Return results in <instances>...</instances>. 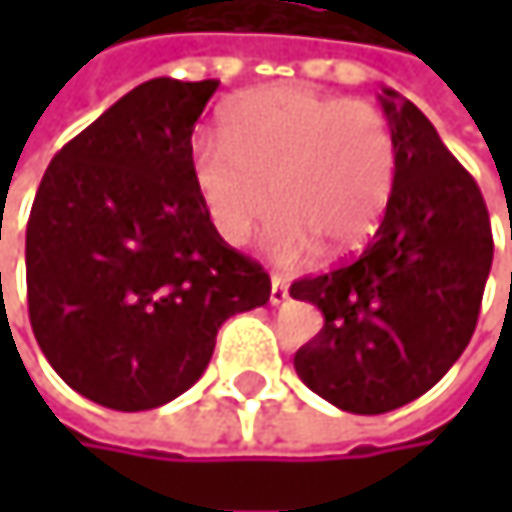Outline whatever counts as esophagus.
<instances>
[{
  "label": "esophagus",
  "mask_w": 512,
  "mask_h": 512,
  "mask_svg": "<svg viewBox=\"0 0 512 512\" xmlns=\"http://www.w3.org/2000/svg\"><path fill=\"white\" fill-rule=\"evenodd\" d=\"M290 299V293H287V281L281 278V275H272V287H269V302L272 305H284Z\"/></svg>",
  "instance_id": "1"
}]
</instances>
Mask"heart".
<instances>
[{
  "label": "heart",
  "instance_id": "heart-1",
  "mask_svg": "<svg viewBox=\"0 0 512 512\" xmlns=\"http://www.w3.org/2000/svg\"><path fill=\"white\" fill-rule=\"evenodd\" d=\"M222 142L189 148L195 198L228 246H243L269 219V255L299 263L361 252L388 210L397 145L385 115L305 85H269L225 109Z\"/></svg>",
  "mask_w": 512,
  "mask_h": 512
}]
</instances>
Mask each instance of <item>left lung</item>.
<instances>
[{
	"mask_svg": "<svg viewBox=\"0 0 512 512\" xmlns=\"http://www.w3.org/2000/svg\"><path fill=\"white\" fill-rule=\"evenodd\" d=\"M397 180L367 249L347 266L293 281L323 311L296 350L299 379L353 415H382L430 391L468 347L492 269V228L474 177L427 115L382 88Z\"/></svg>",
	"mask_w": 512,
	"mask_h": 512,
	"instance_id": "obj_1",
	"label": "left lung"
}]
</instances>
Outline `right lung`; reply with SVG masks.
<instances>
[{
  "label": "right lung",
  "mask_w": 512,
  "mask_h": 512,
  "mask_svg": "<svg viewBox=\"0 0 512 512\" xmlns=\"http://www.w3.org/2000/svg\"><path fill=\"white\" fill-rule=\"evenodd\" d=\"M219 82L159 76L52 156L26 228L29 320L82 397L156 409L207 370L269 275L210 228L189 177L192 130Z\"/></svg>",
  "instance_id": "obj_1"
}]
</instances>
